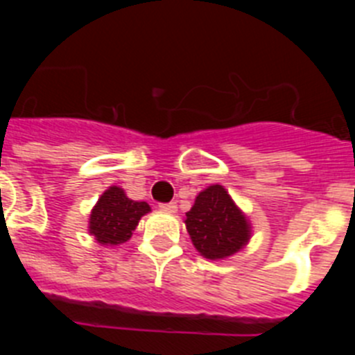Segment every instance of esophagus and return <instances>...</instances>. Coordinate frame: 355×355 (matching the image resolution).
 I'll list each match as a JSON object with an SVG mask.
<instances>
[{
  "label": "esophagus",
  "mask_w": 355,
  "mask_h": 355,
  "mask_svg": "<svg viewBox=\"0 0 355 355\" xmlns=\"http://www.w3.org/2000/svg\"><path fill=\"white\" fill-rule=\"evenodd\" d=\"M159 209H162V211H167V213H175L178 205H175V202H162V205H159Z\"/></svg>",
  "instance_id": "obj_1"
}]
</instances>
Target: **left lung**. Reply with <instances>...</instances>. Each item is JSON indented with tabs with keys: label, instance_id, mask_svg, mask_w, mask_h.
<instances>
[{
	"label": "left lung",
	"instance_id": "obj_1",
	"mask_svg": "<svg viewBox=\"0 0 355 355\" xmlns=\"http://www.w3.org/2000/svg\"><path fill=\"white\" fill-rule=\"evenodd\" d=\"M184 224L193 247L208 259L233 256L250 238L247 216L222 184H211L196 197Z\"/></svg>",
	"mask_w": 355,
	"mask_h": 355
}]
</instances>
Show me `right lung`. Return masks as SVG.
<instances>
[{
	"instance_id": "add662e5",
	"label": "right lung",
	"mask_w": 355,
	"mask_h": 355,
	"mask_svg": "<svg viewBox=\"0 0 355 355\" xmlns=\"http://www.w3.org/2000/svg\"><path fill=\"white\" fill-rule=\"evenodd\" d=\"M150 208L144 200H131L119 187H110L94 206L89 233L101 245H119L131 238L139 220Z\"/></svg>"
}]
</instances>
